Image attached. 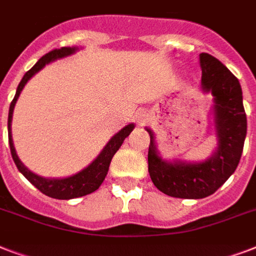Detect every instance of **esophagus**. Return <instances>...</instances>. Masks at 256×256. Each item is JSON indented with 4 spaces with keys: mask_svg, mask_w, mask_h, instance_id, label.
Listing matches in <instances>:
<instances>
[{
    "mask_svg": "<svg viewBox=\"0 0 256 256\" xmlns=\"http://www.w3.org/2000/svg\"><path fill=\"white\" fill-rule=\"evenodd\" d=\"M146 120H148V114L144 112H138V122H140V124H144Z\"/></svg>",
    "mask_w": 256,
    "mask_h": 256,
    "instance_id": "1",
    "label": "esophagus"
}]
</instances>
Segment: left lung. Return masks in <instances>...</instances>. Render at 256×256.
Instances as JSON below:
<instances>
[{
    "mask_svg": "<svg viewBox=\"0 0 256 256\" xmlns=\"http://www.w3.org/2000/svg\"><path fill=\"white\" fill-rule=\"evenodd\" d=\"M203 92L214 100L216 148L212 156L200 162L166 160L156 148V134L150 136L148 174L154 186L174 198L200 199L214 194L238 168L247 134V118L243 108L242 88L238 78L222 62L207 53L199 54Z\"/></svg>",
    "mask_w": 256,
    "mask_h": 256,
    "instance_id": "8db88e82",
    "label": "left lung"
}]
</instances>
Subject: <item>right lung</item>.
<instances>
[{
  "instance_id": "obj_1",
  "label": "right lung",
  "mask_w": 256,
  "mask_h": 256,
  "mask_svg": "<svg viewBox=\"0 0 256 256\" xmlns=\"http://www.w3.org/2000/svg\"><path fill=\"white\" fill-rule=\"evenodd\" d=\"M77 50H80L78 46H72V48H61V49H56L50 53L45 54L44 57L38 60L36 65L26 72L24 78L20 82V85L17 88L14 100H12L9 108V116H8V134H9V146L10 152L13 156V160L17 168L20 170L24 176L29 180L34 187H37L38 190L44 192L45 195L50 196V198L56 199H73L80 198L84 195L92 194L96 190H98V187L102 184L104 180V176L108 174V166L112 162V156L118 152V148L122 146L124 140L126 136H130V132H132V128H136L134 124H126L124 128H120V132L114 134L112 136V140H108L106 146L102 148V152L98 154L96 160H92V164H88L85 168H82L81 171H78L77 174L70 175V176H65V178H45L41 175H37L33 171H30L26 168L25 164H22L21 160L18 158L16 148L13 144V136H12V120H13V112L14 106L17 104V100L20 94H21L22 88H25L30 78L33 77L34 74H37L40 70H42L46 65H49L52 62L61 60L64 57L72 56Z\"/></svg>"
}]
</instances>
